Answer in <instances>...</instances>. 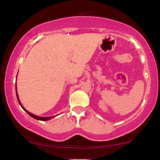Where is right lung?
<instances>
[{"instance_id": "right-lung-1", "label": "right lung", "mask_w": 160, "mask_h": 160, "mask_svg": "<svg viewBox=\"0 0 160 160\" xmlns=\"http://www.w3.org/2000/svg\"><path fill=\"white\" fill-rule=\"evenodd\" d=\"M16 94H17V98H18V102H19V104H20V106H21V107H22V109L24 110L29 115V116H31L32 117V118H33L37 119V120H40V121H48V120H50V119L52 118H54V117H55V116H51V117H40V116H36V115H33V114L31 113V112H28V110H25V108L22 107V104L20 103V99H19V97H18V92H17V86H16Z\"/></svg>"}]
</instances>
